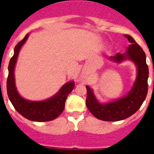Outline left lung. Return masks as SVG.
I'll use <instances>...</instances> for the list:
<instances>
[{
	"mask_svg": "<svg viewBox=\"0 0 154 154\" xmlns=\"http://www.w3.org/2000/svg\"><path fill=\"white\" fill-rule=\"evenodd\" d=\"M131 45H129L126 54L117 53L110 59L116 62H121L130 59L135 63L137 75L134 85L129 93L112 103L102 104L98 102L92 89L86 86V106L91 113L97 119L104 121H119L130 117L140 108L145 100L148 91L149 69L146 65V55L142 48L131 36L125 35Z\"/></svg>",
	"mask_w": 154,
	"mask_h": 154,
	"instance_id": "1",
	"label": "left lung"
}]
</instances>
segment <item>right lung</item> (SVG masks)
I'll return each mask as SVG.
<instances>
[{"mask_svg": "<svg viewBox=\"0 0 154 154\" xmlns=\"http://www.w3.org/2000/svg\"><path fill=\"white\" fill-rule=\"evenodd\" d=\"M28 34L14 48V53L8 65L7 92L14 109L24 118L36 122H46L56 119L63 112L67 96L74 89V82L65 84L55 96L44 101H29L21 97L17 92L14 82V67L21 48L25 43Z\"/></svg>", "mask_w": 154, "mask_h": 154, "instance_id": "right-lung-1", "label": "right lung"}]
</instances>
